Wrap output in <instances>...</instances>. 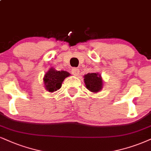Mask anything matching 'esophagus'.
<instances>
[{
  "label": "esophagus",
  "instance_id": "esophagus-1",
  "mask_svg": "<svg viewBox=\"0 0 151 151\" xmlns=\"http://www.w3.org/2000/svg\"><path fill=\"white\" fill-rule=\"evenodd\" d=\"M71 73H72V74L73 76H78L79 75V73H80V70L78 69V68H73V69L71 70Z\"/></svg>",
  "mask_w": 151,
  "mask_h": 151
}]
</instances>
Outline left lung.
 Listing matches in <instances>:
<instances>
[{
	"mask_svg": "<svg viewBox=\"0 0 151 151\" xmlns=\"http://www.w3.org/2000/svg\"><path fill=\"white\" fill-rule=\"evenodd\" d=\"M83 77L85 86L90 92L97 93L102 90L104 81L101 76L99 73H89Z\"/></svg>",
	"mask_w": 151,
	"mask_h": 151,
	"instance_id": "8db88e82",
	"label": "left lung"
}]
</instances>
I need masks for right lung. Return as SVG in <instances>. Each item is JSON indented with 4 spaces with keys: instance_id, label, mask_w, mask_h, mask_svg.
Masks as SVG:
<instances>
[{
    "instance_id": "right-lung-1",
    "label": "right lung",
    "mask_w": 151,
    "mask_h": 151,
    "mask_svg": "<svg viewBox=\"0 0 151 151\" xmlns=\"http://www.w3.org/2000/svg\"><path fill=\"white\" fill-rule=\"evenodd\" d=\"M70 75L68 72L65 70H57L53 67H51L44 76L45 88L50 92H54L59 90L64 79Z\"/></svg>"
}]
</instances>
